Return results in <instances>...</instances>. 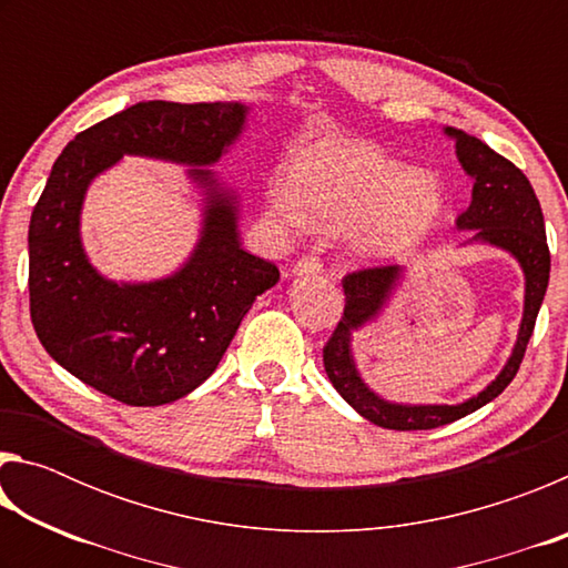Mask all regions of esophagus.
Here are the masks:
<instances>
[{
  "label": "esophagus",
  "mask_w": 568,
  "mask_h": 568,
  "mask_svg": "<svg viewBox=\"0 0 568 568\" xmlns=\"http://www.w3.org/2000/svg\"><path fill=\"white\" fill-rule=\"evenodd\" d=\"M323 271V265H321V261L318 257H301V261H297L295 265H293V275H318Z\"/></svg>",
  "instance_id": "34e87169"
}]
</instances>
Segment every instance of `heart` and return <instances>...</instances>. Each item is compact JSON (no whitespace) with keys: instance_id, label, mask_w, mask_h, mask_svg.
Here are the masks:
<instances>
[{"instance_id":"b5f03b06","label":"heart","mask_w":568,"mask_h":568,"mask_svg":"<svg viewBox=\"0 0 568 568\" xmlns=\"http://www.w3.org/2000/svg\"><path fill=\"white\" fill-rule=\"evenodd\" d=\"M271 215L287 227L348 230V245L365 263L400 261L426 243L446 210L434 172L403 162L361 140L325 138L293 162V187L267 192Z\"/></svg>"}]
</instances>
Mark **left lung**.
<instances>
[{"instance_id": "obj_1", "label": "left lung", "mask_w": 568, "mask_h": 568, "mask_svg": "<svg viewBox=\"0 0 568 568\" xmlns=\"http://www.w3.org/2000/svg\"><path fill=\"white\" fill-rule=\"evenodd\" d=\"M450 140L456 142V158L466 175L474 180L470 190V205L460 213L456 227L470 233L464 245H491L504 250L521 265L524 271V318L518 325L514 351L508 355L501 373L488 386L456 406L446 403H393L378 396L361 378L358 365L353 358V333H358L368 323H376L378 315L386 311L393 293L403 281L406 267H365V271L343 277L345 307L338 328L333 331L331 341L323 348L325 373L333 388L341 393L343 400L361 413L363 418L376 423L381 428L393 430H428L446 426L468 413L478 410L514 381L518 365L524 361L528 338H531L538 307L544 303L546 287H549L551 255L546 245L544 213L538 205L531 182L514 162L498 155L486 142L464 130L444 128Z\"/></svg>"}]
</instances>
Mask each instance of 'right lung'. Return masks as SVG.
<instances>
[{
    "label": "right lung",
    "instance_id": "add662e5",
    "mask_svg": "<svg viewBox=\"0 0 568 568\" xmlns=\"http://www.w3.org/2000/svg\"><path fill=\"white\" fill-rule=\"evenodd\" d=\"M247 112L243 102H138L77 134L52 165L30 220L32 325L64 371L104 396L128 406L187 396L213 376L255 297L281 281L240 247L237 195L210 170ZM122 154L185 164L204 192L199 245L160 282H110L83 253V195Z\"/></svg>",
    "mask_w": 568,
    "mask_h": 568
}]
</instances>
